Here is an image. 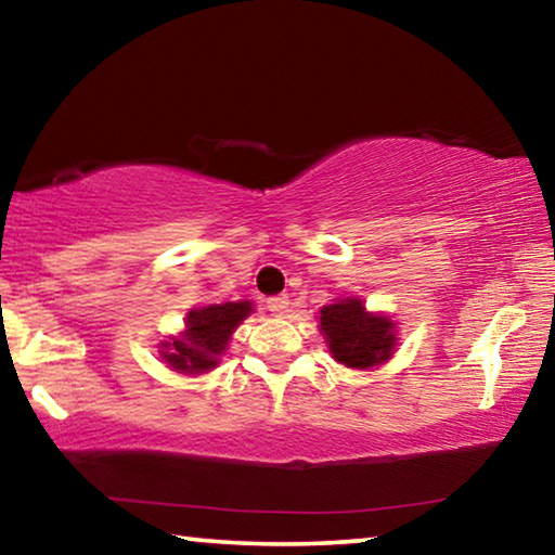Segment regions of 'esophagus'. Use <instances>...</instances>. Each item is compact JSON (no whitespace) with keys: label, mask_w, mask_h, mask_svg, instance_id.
Returning <instances> with one entry per match:
<instances>
[{"label":"esophagus","mask_w":555,"mask_h":555,"mask_svg":"<svg viewBox=\"0 0 555 555\" xmlns=\"http://www.w3.org/2000/svg\"><path fill=\"white\" fill-rule=\"evenodd\" d=\"M267 308L274 315H284L286 308H288V296H271V298H267Z\"/></svg>","instance_id":"obj_1"}]
</instances>
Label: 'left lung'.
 <instances>
[{
    "mask_svg": "<svg viewBox=\"0 0 555 555\" xmlns=\"http://www.w3.org/2000/svg\"><path fill=\"white\" fill-rule=\"evenodd\" d=\"M397 325L389 315L370 313L360 298H340L321 311V333L345 367L370 370L387 362L397 350Z\"/></svg>",
    "mask_w": 555,
    "mask_h": 555,
    "instance_id": "1",
    "label": "left lung"
}]
</instances>
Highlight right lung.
<instances>
[{"instance_id": "obj_1", "label": "right lung", "mask_w": 555, "mask_h": 555, "mask_svg": "<svg viewBox=\"0 0 555 555\" xmlns=\"http://www.w3.org/2000/svg\"><path fill=\"white\" fill-rule=\"evenodd\" d=\"M251 313L249 300H228L205 308H193L181 335L162 343L164 362L173 372L203 374L218 367L220 354L237 325Z\"/></svg>"}]
</instances>
